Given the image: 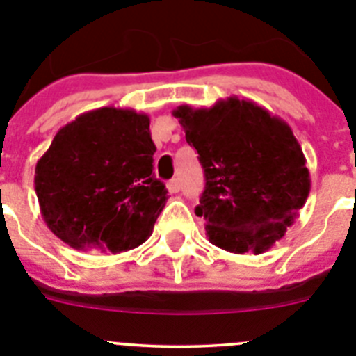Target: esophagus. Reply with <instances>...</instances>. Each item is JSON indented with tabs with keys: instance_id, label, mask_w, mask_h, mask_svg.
I'll list each match as a JSON object with an SVG mask.
<instances>
[{
	"instance_id": "34e87169",
	"label": "esophagus",
	"mask_w": 356,
	"mask_h": 356,
	"mask_svg": "<svg viewBox=\"0 0 356 356\" xmlns=\"http://www.w3.org/2000/svg\"><path fill=\"white\" fill-rule=\"evenodd\" d=\"M180 188H181V184L178 178H172V180L168 181V191L171 194H176V193H180Z\"/></svg>"
}]
</instances>
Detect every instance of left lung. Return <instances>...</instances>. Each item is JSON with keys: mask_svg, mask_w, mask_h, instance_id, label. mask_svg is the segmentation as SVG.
Returning a JSON list of instances; mask_svg holds the SVG:
<instances>
[{"mask_svg": "<svg viewBox=\"0 0 356 356\" xmlns=\"http://www.w3.org/2000/svg\"><path fill=\"white\" fill-rule=\"evenodd\" d=\"M205 169L196 216L207 237L229 253L267 251L284 237L310 193L300 143L284 119L250 99L172 110Z\"/></svg>", "mask_w": 356, "mask_h": 356, "instance_id": "left-lung-1", "label": "left lung"}]
</instances>
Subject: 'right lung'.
I'll return each mask as SVG.
<instances>
[{"label": "right lung", "instance_id": "1", "mask_svg": "<svg viewBox=\"0 0 356 356\" xmlns=\"http://www.w3.org/2000/svg\"><path fill=\"white\" fill-rule=\"evenodd\" d=\"M155 151L146 114L102 106L78 115L37 160L44 222L74 250L140 246L168 201L153 172Z\"/></svg>", "mask_w": 356, "mask_h": 356}]
</instances>
